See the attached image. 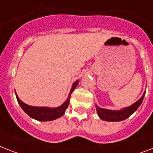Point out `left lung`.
I'll return each instance as SVG.
<instances>
[{"label":"left lung","mask_w":153,"mask_h":153,"mask_svg":"<svg viewBox=\"0 0 153 153\" xmlns=\"http://www.w3.org/2000/svg\"><path fill=\"white\" fill-rule=\"evenodd\" d=\"M145 94V92L137 102L133 103L130 106L126 107V108H124V109H120V110H110V109H103V108L98 107L97 105H95L97 113H98L99 117L102 119L103 121H121L126 120L128 117H129L139 108L140 104L142 103Z\"/></svg>","instance_id":"left-lung-1"}]
</instances>
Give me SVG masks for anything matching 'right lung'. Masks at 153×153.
I'll use <instances>...</instances> for the list:
<instances>
[{
    "instance_id": "add662e5",
    "label": "right lung",
    "mask_w": 153,
    "mask_h": 153,
    "mask_svg": "<svg viewBox=\"0 0 153 153\" xmlns=\"http://www.w3.org/2000/svg\"><path fill=\"white\" fill-rule=\"evenodd\" d=\"M79 80H77L73 83L72 87L70 91L69 95L67 99L64 102L63 104H62L60 106L55 107V108H49V107H37V106H32V105H28L25 104V102H23L20 100L19 97L17 96L16 93V97L17 99V102L22 109L28 115L31 117L32 118L36 119L37 121H53L55 119L59 118L60 117H62L64 114L66 109L68 107L70 102V98L72 92L76 88V86L79 84Z\"/></svg>"
}]
</instances>
